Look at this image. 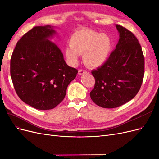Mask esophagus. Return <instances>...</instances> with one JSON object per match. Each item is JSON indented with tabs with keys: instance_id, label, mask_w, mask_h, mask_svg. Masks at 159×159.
Listing matches in <instances>:
<instances>
[{
	"instance_id": "obj_1",
	"label": "esophagus",
	"mask_w": 159,
	"mask_h": 159,
	"mask_svg": "<svg viewBox=\"0 0 159 159\" xmlns=\"http://www.w3.org/2000/svg\"><path fill=\"white\" fill-rule=\"evenodd\" d=\"M87 73H88L87 71H85V70H80L78 71V74H79L80 75H84V74H87Z\"/></svg>"
}]
</instances>
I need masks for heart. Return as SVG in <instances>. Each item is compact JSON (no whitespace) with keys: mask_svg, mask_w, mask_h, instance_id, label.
<instances>
[{"mask_svg":"<svg viewBox=\"0 0 159 159\" xmlns=\"http://www.w3.org/2000/svg\"><path fill=\"white\" fill-rule=\"evenodd\" d=\"M70 46L64 48L67 58L71 64L83 54V61L91 68H97L107 61L113 50V40L106 34L88 28L75 30L70 38Z\"/></svg>","mask_w":159,"mask_h":159,"instance_id":"1","label":"heart"}]
</instances>
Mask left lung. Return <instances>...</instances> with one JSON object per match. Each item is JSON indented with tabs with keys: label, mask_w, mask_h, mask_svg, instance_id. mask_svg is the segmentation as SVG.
Listing matches in <instances>:
<instances>
[{
	"label": "left lung",
	"mask_w": 159,
	"mask_h": 159,
	"mask_svg": "<svg viewBox=\"0 0 159 159\" xmlns=\"http://www.w3.org/2000/svg\"><path fill=\"white\" fill-rule=\"evenodd\" d=\"M119 39L109 59L91 71L95 80L90 97L98 106L115 108L134 98L141 88L145 60L140 44L133 34L115 25Z\"/></svg>",
	"instance_id": "1"
}]
</instances>
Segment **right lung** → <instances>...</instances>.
Here are the masks:
<instances>
[{"mask_svg": "<svg viewBox=\"0 0 159 159\" xmlns=\"http://www.w3.org/2000/svg\"><path fill=\"white\" fill-rule=\"evenodd\" d=\"M55 26H35L19 40L11 59V75L18 97L39 110L56 107L78 70L66 63L60 49L51 41Z\"/></svg>", "mask_w": 159, "mask_h": 159, "instance_id": "add662e5", "label": "right lung"}]
</instances>
